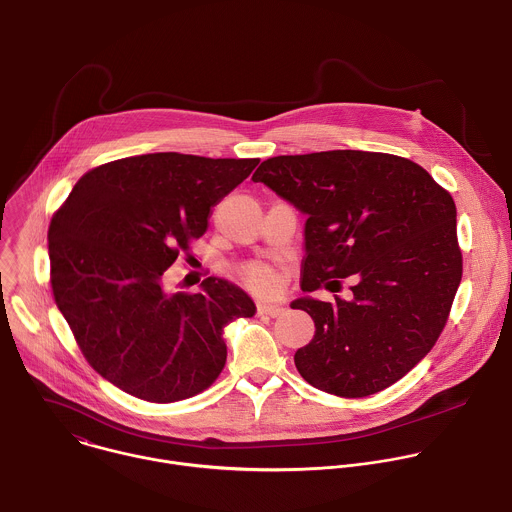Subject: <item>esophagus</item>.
Instances as JSON below:
<instances>
[{"mask_svg": "<svg viewBox=\"0 0 512 512\" xmlns=\"http://www.w3.org/2000/svg\"><path fill=\"white\" fill-rule=\"evenodd\" d=\"M257 309H259V313L269 315V317H279L281 313H285V305L283 303H271V301H261Z\"/></svg>", "mask_w": 512, "mask_h": 512, "instance_id": "34e87169", "label": "esophagus"}]
</instances>
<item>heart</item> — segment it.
I'll return each mask as SVG.
<instances>
[{"label":"heart","mask_w":512,"mask_h":512,"mask_svg":"<svg viewBox=\"0 0 512 512\" xmlns=\"http://www.w3.org/2000/svg\"><path fill=\"white\" fill-rule=\"evenodd\" d=\"M243 275H245V279H247L253 287H257V289H269V287H273V283H275V273H273V269H271L269 265H265V263H251V265H247L245 271H243Z\"/></svg>","instance_id":"1"}]
</instances>
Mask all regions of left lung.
I'll return each instance as SVG.
<instances>
[{"label": "left lung", "mask_w": 512, "mask_h": 512, "mask_svg": "<svg viewBox=\"0 0 512 512\" xmlns=\"http://www.w3.org/2000/svg\"><path fill=\"white\" fill-rule=\"evenodd\" d=\"M253 181L307 215L303 291L355 279L349 299L291 303L315 321L301 377L345 399L397 383L437 343L463 277L451 193L405 157L357 149L271 157Z\"/></svg>", "instance_id": "1"}]
</instances>
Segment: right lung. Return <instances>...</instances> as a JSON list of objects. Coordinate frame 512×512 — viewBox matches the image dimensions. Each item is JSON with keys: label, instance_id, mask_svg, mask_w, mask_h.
Instances as JSON below:
<instances>
[{"label": "right lung", "instance_id": "obj_1", "mask_svg": "<svg viewBox=\"0 0 512 512\" xmlns=\"http://www.w3.org/2000/svg\"><path fill=\"white\" fill-rule=\"evenodd\" d=\"M257 163L173 151L117 159L87 171L53 215L57 309L87 363L121 391L173 403L223 371L225 327L253 317V299L219 277L171 293L163 275Z\"/></svg>", "mask_w": 512, "mask_h": 512}]
</instances>
